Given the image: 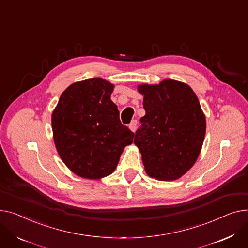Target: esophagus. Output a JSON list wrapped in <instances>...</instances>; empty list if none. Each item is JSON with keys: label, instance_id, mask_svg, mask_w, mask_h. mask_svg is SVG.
Wrapping results in <instances>:
<instances>
[{"label": "esophagus", "instance_id": "esophagus-1", "mask_svg": "<svg viewBox=\"0 0 248 248\" xmlns=\"http://www.w3.org/2000/svg\"><path fill=\"white\" fill-rule=\"evenodd\" d=\"M129 128H130L131 131H132V132H135L136 129H137V121L136 120L131 121V123L129 124Z\"/></svg>", "mask_w": 248, "mask_h": 248}]
</instances>
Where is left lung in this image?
Instances as JSON below:
<instances>
[{
	"mask_svg": "<svg viewBox=\"0 0 248 248\" xmlns=\"http://www.w3.org/2000/svg\"><path fill=\"white\" fill-rule=\"evenodd\" d=\"M145 116L135 133L145 171L152 178L176 180L190 169L205 137L206 120L190 86L165 79L137 87Z\"/></svg>",
	"mask_w": 248,
	"mask_h": 248,
	"instance_id": "obj_1",
	"label": "left lung"
}]
</instances>
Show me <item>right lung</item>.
Returning <instances> with one entry per match:
<instances>
[{
  "instance_id": "obj_1",
  "label": "right lung",
  "mask_w": 248,
  "mask_h": 248,
  "mask_svg": "<svg viewBox=\"0 0 248 248\" xmlns=\"http://www.w3.org/2000/svg\"><path fill=\"white\" fill-rule=\"evenodd\" d=\"M114 85L102 78L71 84L52 113L53 138L65 165L76 175L101 179L112 174L134 133L121 124L112 100Z\"/></svg>"
}]
</instances>
